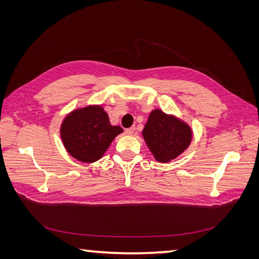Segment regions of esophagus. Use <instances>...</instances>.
Segmentation results:
<instances>
[{"instance_id":"obj_1","label":"esophagus","mask_w":259,"mask_h":259,"mask_svg":"<svg viewBox=\"0 0 259 259\" xmlns=\"http://www.w3.org/2000/svg\"><path fill=\"white\" fill-rule=\"evenodd\" d=\"M134 132H135V127L133 126V127H130V128L125 130V134H126V135H133V134H134Z\"/></svg>"}]
</instances>
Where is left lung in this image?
Returning a JSON list of instances; mask_svg holds the SVG:
<instances>
[{
  "label": "left lung",
  "mask_w": 259,
  "mask_h": 259,
  "mask_svg": "<svg viewBox=\"0 0 259 259\" xmlns=\"http://www.w3.org/2000/svg\"><path fill=\"white\" fill-rule=\"evenodd\" d=\"M143 136L154 159L164 163L174 160L186 150L191 143L192 131L174 115L155 109L148 117Z\"/></svg>",
  "instance_id": "left-lung-1"
}]
</instances>
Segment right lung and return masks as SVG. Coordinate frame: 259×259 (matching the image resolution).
<instances>
[{
	"label": "right lung",
	"mask_w": 259,
	"mask_h": 259,
	"mask_svg": "<svg viewBox=\"0 0 259 259\" xmlns=\"http://www.w3.org/2000/svg\"><path fill=\"white\" fill-rule=\"evenodd\" d=\"M123 132L112 126L107 112L101 106L76 109L61 123L60 136L67 151L74 159L84 163L99 160L112 140Z\"/></svg>",
	"instance_id": "add662e5"
}]
</instances>
